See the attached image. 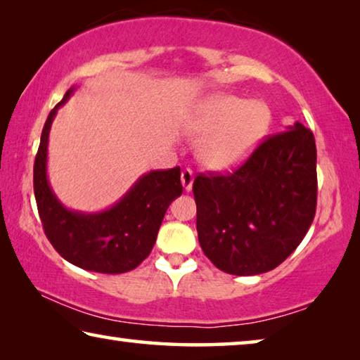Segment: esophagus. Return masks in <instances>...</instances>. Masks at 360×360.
<instances>
[{
    "label": "esophagus",
    "instance_id": "34e87169",
    "mask_svg": "<svg viewBox=\"0 0 360 360\" xmlns=\"http://www.w3.org/2000/svg\"><path fill=\"white\" fill-rule=\"evenodd\" d=\"M181 182H182V187H184L186 191H191L192 184H193V173H192V169L186 168L184 172L181 173Z\"/></svg>",
    "mask_w": 360,
    "mask_h": 360
}]
</instances>
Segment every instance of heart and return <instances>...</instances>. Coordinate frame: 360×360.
I'll return each instance as SVG.
<instances>
[{"label":"heart","instance_id":"1","mask_svg":"<svg viewBox=\"0 0 360 360\" xmlns=\"http://www.w3.org/2000/svg\"><path fill=\"white\" fill-rule=\"evenodd\" d=\"M271 125L273 112L265 101L216 94L195 108L186 130L192 138L202 139L197 148L200 163L225 172L241 165L264 143Z\"/></svg>","mask_w":360,"mask_h":360}]
</instances>
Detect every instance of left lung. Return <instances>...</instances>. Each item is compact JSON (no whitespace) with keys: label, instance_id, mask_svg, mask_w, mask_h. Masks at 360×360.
<instances>
[{"label":"left lung","instance_id":"obj_1","mask_svg":"<svg viewBox=\"0 0 360 360\" xmlns=\"http://www.w3.org/2000/svg\"><path fill=\"white\" fill-rule=\"evenodd\" d=\"M203 252L236 276L270 271L289 257L316 214L313 131L300 122L264 139L233 173L193 181Z\"/></svg>","mask_w":360,"mask_h":360}]
</instances>
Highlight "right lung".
Segmentation results:
<instances>
[{
	"mask_svg": "<svg viewBox=\"0 0 360 360\" xmlns=\"http://www.w3.org/2000/svg\"><path fill=\"white\" fill-rule=\"evenodd\" d=\"M72 92L75 89H70L49 114L34 158L33 187L42 227L51 245L70 264L108 275L130 271L150 254L168 206L182 193L181 168L141 176L106 211L85 214L66 210L47 181V143L57 109Z\"/></svg>",
	"mask_w": 360,
	"mask_h": 360,
	"instance_id": "add662e5",
	"label": "right lung"
}]
</instances>
